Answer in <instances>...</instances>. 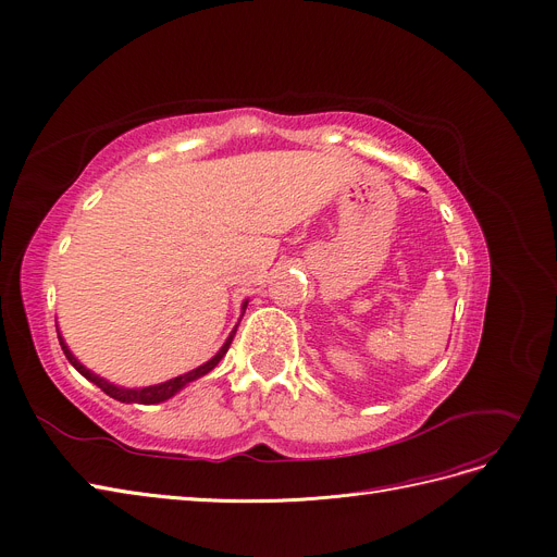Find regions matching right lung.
<instances>
[{"label": "right lung", "mask_w": 557, "mask_h": 557, "mask_svg": "<svg viewBox=\"0 0 557 557\" xmlns=\"http://www.w3.org/2000/svg\"><path fill=\"white\" fill-rule=\"evenodd\" d=\"M246 305L248 302H244V311H246ZM237 332V330H234ZM234 332L230 334V338L225 341V345L219 349L216 352V357L214 359H210L208 363H202V366H198L196 370H191V372H187V374H181V376H175V379H169V382H164V384H158V386H149V388H116V386H112V384H108L106 379H101L99 374H95V372H90L87 370L85 366H81L76 359H74V355L70 352L67 349V345H65V341L61 338V334H58V341H61V347H63V352H65V357H67V361L85 376V379H90V382L95 384V386H99L106 395H110L112 399H116V401H126V404H160V401H164V399H169V397H173L175 393H178L183 386H187L189 382H194V379H198V376H202V374H208L223 357H225V352H227V347H230V343H232V338H234Z\"/></svg>", "instance_id": "obj_1"}]
</instances>
